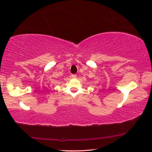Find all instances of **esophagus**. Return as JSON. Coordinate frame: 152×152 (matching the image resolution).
<instances>
[{
	"instance_id": "34e87169",
	"label": "esophagus",
	"mask_w": 152,
	"mask_h": 152,
	"mask_svg": "<svg viewBox=\"0 0 152 152\" xmlns=\"http://www.w3.org/2000/svg\"><path fill=\"white\" fill-rule=\"evenodd\" d=\"M77 77L76 74H72V75H70V78H76Z\"/></svg>"
}]
</instances>
